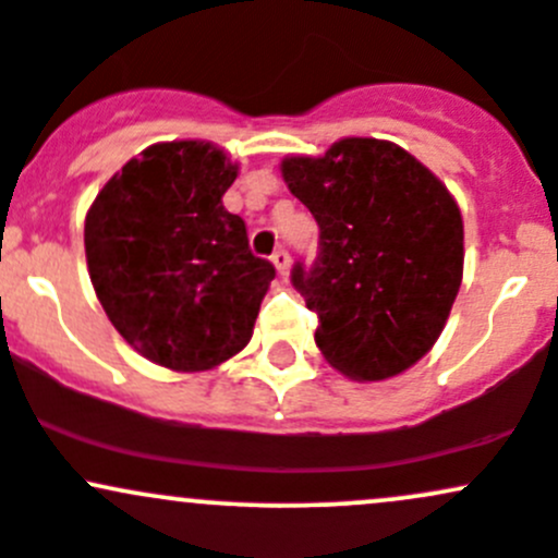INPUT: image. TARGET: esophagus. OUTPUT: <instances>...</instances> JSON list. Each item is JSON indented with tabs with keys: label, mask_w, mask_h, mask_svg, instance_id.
I'll return each instance as SVG.
<instances>
[{
	"label": "esophagus",
	"mask_w": 558,
	"mask_h": 558,
	"mask_svg": "<svg viewBox=\"0 0 558 558\" xmlns=\"http://www.w3.org/2000/svg\"><path fill=\"white\" fill-rule=\"evenodd\" d=\"M271 263L274 266H277V271H279V277H287V271H290V253H287V250H277V253L271 255Z\"/></svg>",
	"instance_id": "obj_1"
}]
</instances>
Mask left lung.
<instances>
[{
  "label": "left lung",
  "mask_w": 558,
  "mask_h": 558,
  "mask_svg": "<svg viewBox=\"0 0 558 558\" xmlns=\"http://www.w3.org/2000/svg\"><path fill=\"white\" fill-rule=\"evenodd\" d=\"M281 178L319 223L316 260L292 268L319 319V351L359 383L410 369L441 335L463 281V218L447 185L377 137L287 157Z\"/></svg>",
  "instance_id": "left-lung-1"
}]
</instances>
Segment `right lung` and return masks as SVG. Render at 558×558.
<instances>
[{
    "mask_svg": "<svg viewBox=\"0 0 558 558\" xmlns=\"http://www.w3.org/2000/svg\"><path fill=\"white\" fill-rule=\"evenodd\" d=\"M239 167L205 141L154 143L95 196L85 253L95 295L148 362L202 373L253 338L277 277L223 194Z\"/></svg>",
    "mask_w": 558,
    "mask_h": 558,
    "instance_id": "1",
    "label": "right lung"
}]
</instances>
